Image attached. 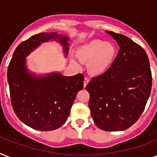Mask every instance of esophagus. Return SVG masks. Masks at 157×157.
Instances as JSON below:
<instances>
[{
	"mask_svg": "<svg viewBox=\"0 0 157 157\" xmlns=\"http://www.w3.org/2000/svg\"><path fill=\"white\" fill-rule=\"evenodd\" d=\"M89 79L88 78H85L84 79V87H85V88H86V86H87V85H88V83H89Z\"/></svg>",
	"mask_w": 157,
	"mask_h": 157,
	"instance_id": "34e87169",
	"label": "esophagus"
}]
</instances>
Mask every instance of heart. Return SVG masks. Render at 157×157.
Masks as SVG:
<instances>
[{"instance_id": "1", "label": "heart", "mask_w": 157, "mask_h": 157, "mask_svg": "<svg viewBox=\"0 0 157 157\" xmlns=\"http://www.w3.org/2000/svg\"><path fill=\"white\" fill-rule=\"evenodd\" d=\"M117 56L116 45L109 41L94 39L84 43L76 50V57L81 63H87L88 71L93 76H102L114 64ZM71 63L78 67V62L71 59Z\"/></svg>"}]
</instances>
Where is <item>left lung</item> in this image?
I'll list each match as a JSON object with an SVG mask.
<instances>
[{"label":"left lung","instance_id":"1","mask_svg":"<svg viewBox=\"0 0 157 157\" xmlns=\"http://www.w3.org/2000/svg\"><path fill=\"white\" fill-rule=\"evenodd\" d=\"M119 45L109 71L86 86L95 124L105 131L127 129L139 120L151 90V71L145 50L125 36L107 31Z\"/></svg>","mask_w":157,"mask_h":157}]
</instances>
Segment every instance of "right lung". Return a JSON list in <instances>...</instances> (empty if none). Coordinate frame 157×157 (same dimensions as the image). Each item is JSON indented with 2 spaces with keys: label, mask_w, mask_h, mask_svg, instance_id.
<instances>
[{
  "label": "right lung",
  "mask_w": 157,
  "mask_h": 157,
  "mask_svg": "<svg viewBox=\"0 0 157 157\" xmlns=\"http://www.w3.org/2000/svg\"><path fill=\"white\" fill-rule=\"evenodd\" d=\"M57 40L69 50V37L54 33H42L20 43L9 64L7 80L11 104L18 119L31 128L41 131L54 130L67 119L79 91L83 89L84 76H65L60 72L37 76L26 65V57L41 43Z\"/></svg>",
  "instance_id": "1"
}]
</instances>
